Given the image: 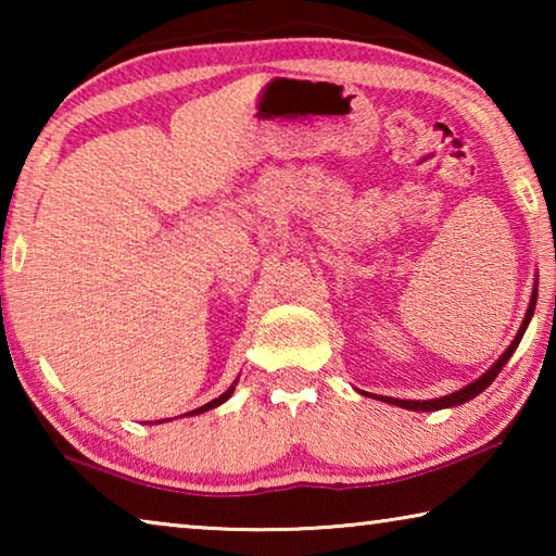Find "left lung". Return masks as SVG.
Here are the masks:
<instances>
[{"instance_id":"obj_1","label":"left lung","mask_w":556,"mask_h":556,"mask_svg":"<svg viewBox=\"0 0 556 556\" xmlns=\"http://www.w3.org/2000/svg\"><path fill=\"white\" fill-rule=\"evenodd\" d=\"M534 304H538V291H532L530 308H527V316H525V321H522V326H520V331H517L515 341H513L510 345H507V351L501 355V361H497V363L493 365V368L488 370L485 375H481V378H478L476 382L466 384L464 390L444 394V397H437V400H421V402H414V400H394V397H380V400L394 404V407H404V409H414V412H434V409H444V407H456V404H464V402H468V400H473L476 394H481V392L488 388V384H491V382L497 378V375H501V370L505 368V363L510 361V355L515 353V348L520 345L522 336H525V328H527V324H530V318H532V314H534Z\"/></svg>"}]
</instances>
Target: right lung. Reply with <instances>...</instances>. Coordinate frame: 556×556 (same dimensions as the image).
I'll return each instance as SVG.
<instances>
[{
    "mask_svg": "<svg viewBox=\"0 0 556 556\" xmlns=\"http://www.w3.org/2000/svg\"><path fill=\"white\" fill-rule=\"evenodd\" d=\"M232 390H235V384H230V390H225L218 400H213V402H208V404H203V407H199V409H193V412H188V414H199V412H205V409H213V407H218V404H223L225 400L230 397L232 394Z\"/></svg>",
    "mask_w": 556,
    "mask_h": 556,
    "instance_id": "right-lung-1",
    "label": "right lung"
}]
</instances>
